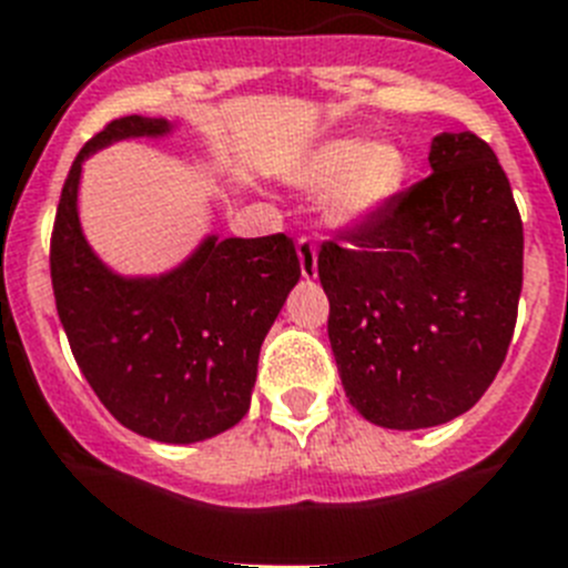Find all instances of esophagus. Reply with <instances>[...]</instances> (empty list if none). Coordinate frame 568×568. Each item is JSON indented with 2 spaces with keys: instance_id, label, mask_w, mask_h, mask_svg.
<instances>
[{
  "instance_id": "esophagus-1",
  "label": "esophagus",
  "mask_w": 568,
  "mask_h": 568,
  "mask_svg": "<svg viewBox=\"0 0 568 568\" xmlns=\"http://www.w3.org/2000/svg\"><path fill=\"white\" fill-rule=\"evenodd\" d=\"M297 256H300V271L305 280H312L317 274V240L303 234L297 240Z\"/></svg>"
}]
</instances>
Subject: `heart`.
I'll use <instances>...</instances> for the list:
<instances>
[{
    "mask_svg": "<svg viewBox=\"0 0 568 568\" xmlns=\"http://www.w3.org/2000/svg\"><path fill=\"white\" fill-rule=\"evenodd\" d=\"M294 182L303 189L328 185L325 214L334 223H354L377 211L403 182V156L388 142L332 140L300 160Z\"/></svg>",
    "mask_w": 568,
    "mask_h": 568,
    "instance_id": "heart-1",
    "label": "heart"
}]
</instances>
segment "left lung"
Wrapping results in <instances>:
<instances>
[{
    "label": "left lung",
    "instance_id": "1",
    "mask_svg": "<svg viewBox=\"0 0 568 568\" xmlns=\"http://www.w3.org/2000/svg\"><path fill=\"white\" fill-rule=\"evenodd\" d=\"M428 165L317 254L345 397L400 432L480 400L509 352L523 288L520 211L489 142L434 136Z\"/></svg>",
    "mask_w": 568,
    "mask_h": 568
}]
</instances>
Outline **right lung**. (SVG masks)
<instances>
[{
  "label": "right lung",
  "mask_w": 568,
  "mask_h": 568,
  "mask_svg": "<svg viewBox=\"0 0 568 568\" xmlns=\"http://www.w3.org/2000/svg\"><path fill=\"white\" fill-rule=\"evenodd\" d=\"M168 131L165 120L134 113L82 145L53 220L51 283L77 366L102 406L142 437L196 443L248 412L260 345L297 285L300 256L285 234L209 236L162 277L108 271L79 229L82 162L116 140Z\"/></svg>",
  "instance_id": "obj_1"
}]
</instances>
